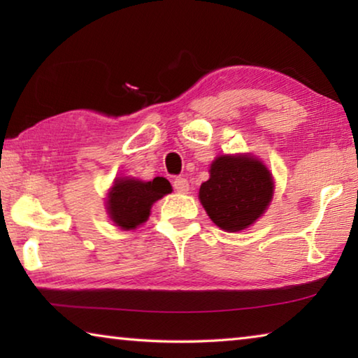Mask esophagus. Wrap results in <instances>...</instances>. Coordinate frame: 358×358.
I'll use <instances>...</instances> for the list:
<instances>
[{
  "label": "esophagus",
  "mask_w": 358,
  "mask_h": 358,
  "mask_svg": "<svg viewBox=\"0 0 358 358\" xmlns=\"http://www.w3.org/2000/svg\"><path fill=\"white\" fill-rule=\"evenodd\" d=\"M172 185H173V189L180 194H186L187 191H189V183H187V180L183 177L175 178L172 181Z\"/></svg>",
  "instance_id": "34e87169"
}]
</instances>
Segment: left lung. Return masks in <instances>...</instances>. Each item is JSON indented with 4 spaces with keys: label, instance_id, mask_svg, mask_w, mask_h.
Masks as SVG:
<instances>
[{
    "label": "left lung",
    "instance_id": "left-lung-1",
    "mask_svg": "<svg viewBox=\"0 0 358 358\" xmlns=\"http://www.w3.org/2000/svg\"><path fill=\"white\" fill-rule=\"evenodd\" d=\"M273 194V180L262 162L250 156H220L210 180L199 191L205 211L229 232L250 227L262 216Z\"/></svg>",
    "mask_w": 358,
    "mask_h": 358
}]
</instances>
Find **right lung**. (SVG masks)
Segmentation results:
<instances>
[{"mask_svg":"<svg viewBox=\"0 0 358 358\" xmlns=\"http://www.w3.org/2000/svg\"><path fill=\"white\" fill-rule=\"evenodd\" d=\"M169 192H172V186L164 177L153 181L120 178L108 192V215L121 229H136L148 220L151 205Z\"/></svg>","mask_w":358,"mask_h":358,"instance_id":"right-lung-1","label":"right lung"}]
</instances>
